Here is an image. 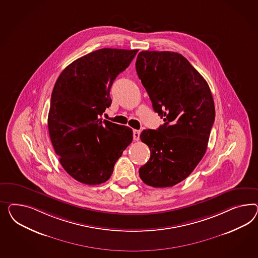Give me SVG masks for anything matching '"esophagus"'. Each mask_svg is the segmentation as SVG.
<instances>
[{"mask_svg":"<svg viewBox=\"0 0 258 258\" xmlns=\"http://www.w3.org/2000/svg\"><path fill=\"white\" fill-rule=\"evenodd\" d=\"M140 134H141L140 131L134 130L133 131V139L135 140V141H138L140 139Z\"/></svg>","mask_w":258,"mask_h":258,"instance_id":"esophagus-1","label":"esophagus"}]
</instances>
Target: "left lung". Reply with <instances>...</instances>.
I'll return each mask as SVG.
<instances>
[{"mask_svg": "<svg viewBox=\"0 0 258 258\" xmlns=\"http://www.w3.org/2000/svg\"><path fill=\"white\" fill-rule=\"evenodd\" d=\"M136 71L163 118L158 130H144L140 138L150 159L139 169L141 179L166 188L187 178L207 151L215 107L209 84L184 56L173 51L143 50Z\"/></svg>", "mask_w": 258, "mask_h": 258, "instance_id": "obj_1", "label": "left lung"}]
</instances>
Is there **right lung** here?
<instances>
[{
	"mask_svg": "<svg viewBox=\"0 0 258 258\" xmlns=\"http://www.w3.org/2000/svg\"><path fill=\"white\" fill-rule=\"evenodd\" d=\"M138 49H98L70 63L56 81L48 127L66 172L77 181H107L115 162L133 142V130L99 118L111 104L110 89Z\"/></svg>",
	"mask_w": 258,
	"mask_h": 258,
	"instance_id": "right-lung-1",
	"label": "right lung"
}]
</instances>
